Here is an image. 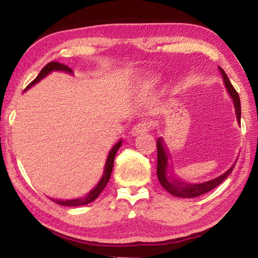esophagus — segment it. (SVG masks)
Listing matches in <instances>:
<instances>
[{
    "mask_svg": "<svg viewBox=\"0 0 258 258\" xmlns=\"http://www.w3.org/2000/svg\"><path fill=\"white\" fill-rule=\"evenodd\" d=\"M150 130V124L148 123V121H140L137 125L133 126L132 131H131V134L133 135V137H137V135L140 134H146L148 131Z\"/></svg>",
    "mask_w": 258,
    "mask_h": 258,
    "instance_id": "obj_1",
    "label": "esophagus"
}]
</instances>
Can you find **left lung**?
Instances as JSON below:
<instances>
[{
	"label": "left lung",
	"instance_id": "obj_1",
	"mask_svg": "<svg viewBox=\"0 0 258 258\" xmlns=\"http://www.w3.org/2000/svg\"><path fill=\"white\" fill-rule=\"evenodd\" d=\"M218 68H220L222 77H223L226 90H228L229 94L233 100L235 115H237L238 121H240V118H241V106H240L239 94L237 91L234 90L233 85L231 84V82L229 81V77L226 76L225 72L221 67ZM169 163H171L169 155L167 150L165 149L163 141H161V139L159 138L157 140V176H158V180L160 182L161 186H163L166 191H168L171 195L175 196V197L195 198V197H199V196H202L204 194H207L208 191H211L214 189V187L220 185L221 183L223 182L225 178H228L230 174L232 173L234 165L237 161L231 166L229 171H226L224 174H222L221 176L204 183H197V184H195V183L189 184V183H183L181 181L175 180V178L171 175V164Z\"/></svg>",
	"mask_w": 258,
	"mask_h": 258
}]
</instances>
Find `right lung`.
Wrapping results in <instances>:
<instances>
[{
	"label": "right lung",
	"mask_w": 258,
	"mask_h": 258,
	"mask_svg": "<svg viewBox=\"0 0 258 258\" xmlns=\"http://www.w3.org/2000/svg\"><path fill=\"white\" fill-rule=\"evenodd\" d=\"M54 71H61V72H66V73H69V74H73L72 69L69 68L68 66H66V64L60 63V62H58V61H51V62L47 63L46 66L42 69L41 73L38 74V76L35 78V80L32 83H30V84L27 87H26V90L29 89V87H32L33 85L36 84V83L40 82L42 78H44L46 75H49L51 72H54ZM120 146H121V140L118 143H116V145L113 146L112 149L110 150V152H109L101 180L99 181L98 185L95 186L94 189L91 191L85 198L73 199V200H56V199H51V200H53L54 203L61 205V206H83V205H87V204L94 202V200L99 197V195L101 194L104 187H106L109 178H110L111 171H112V167H113V160H115L116 154L120 148Z\"/></svg>",
	"instance_id": "right-lung-1"
}]
</instances>
